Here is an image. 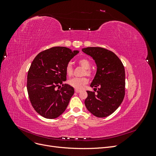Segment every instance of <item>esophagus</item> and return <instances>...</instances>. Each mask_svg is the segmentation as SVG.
<instances>
[{
	"mask_svg": "<svg viewBox=\"0 0 156 156\" xmlns=\"http://www.w3.org/2000/svg\"><path fill=\"white\" fill-rule=\"evenodd\" d=\"M75 92H77V93H79L80 92H81V90H77V89H75Z\"/></svg>",
	"mask_w": 156,
	"mask_h": 156,
	"instance_id": "esophagus-1",
	"label": "esophagus"
}]
</instances>
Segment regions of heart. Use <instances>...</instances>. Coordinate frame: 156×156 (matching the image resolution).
I'll return each mask as SVG.
<instances>
[{
	"mask_svg": "<svg viewBox=\"0 0 156 156\" xmlns=\"http://www.w3.org/2000/svg\"><path fill=\"white\" fill-rule=\"evenodd\" d=\"M79 64L82 66L84 69H85L83 72V75H87L88 76H91L92 73L89 68H90L91 64L90 61L87 58H81L78 61ZM65 72L68 77L71 76L73 73V66L71 62H68L67 65L66 66ZM88 80L87 77H74L71 79L69 81V84L70 86L75 88V89L81 90L84 88V87L88 83Z\"/></svg>",
	"mask_w": 156,
	"mask_h": 156,
	"instance_id": "heart-1",
	"label": "heart"
}]
</instances>
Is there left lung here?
Wrapping results in <instances>:
<instances>
[{
	"instance_id": "obj_1",
	"label": "left lung",
	"mask_w": 156,
	"mask_h": 156,
	"mask_svg": "<svg viewBox=\"0 0 156 156\" xmlns=\"http://www.w3.org/2000/svg\"><path fill=\"white\" fill-rule=\"evenodd\" d=\"M84 53L95 60L97 71L91 87L97 93L87 91L84 104L88 111L99 118L107 117L120 105L125 96V69L113 52L99 47L83 48ZM96 90L95 91V90Z\"/></svg>"
}]
</instances>
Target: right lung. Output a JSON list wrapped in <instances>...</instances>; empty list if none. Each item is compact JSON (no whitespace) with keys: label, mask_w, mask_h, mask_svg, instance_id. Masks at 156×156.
I'll return each instance as SVG.
<instances>
[{"label":"right lung","mask_w":156,"mask_h":156,"mask_svg":"<svg viewBox=\"0 0 156 156\" xmlns=\"http://www.w3.org/2000/svg\"><path fill=\"white\" fill-rule=\"evenodd\" d=\"M79 52L54 47L40 52L32 61L27 75V91L33 108L45 119L62 115L73 95L74 88L63 82L66 81V66Z\"/></svg>","instance_id":"add662e5"}]
</instances>
